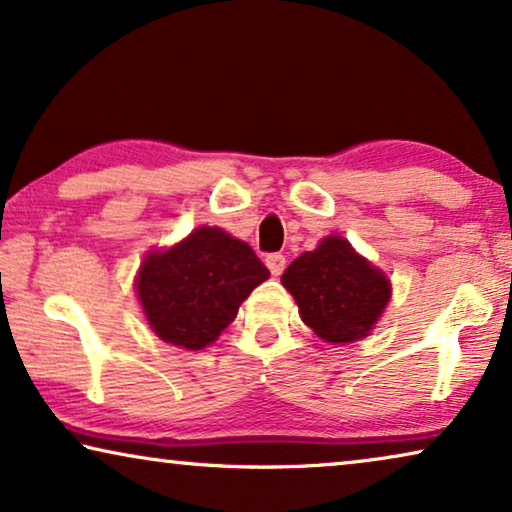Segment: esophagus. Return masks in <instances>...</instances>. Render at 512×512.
<instances>
[{
	"label": "esophagus",
	"mask_w": 512,
	"mask_h": 512,
	"mask_svg": "<svg viewBox=\"0 0 512 512\" xmlns=\"http://www.w3.org/2000/svg\"><path fill=\"white\" fill-rule=\"evenodd\" d=\"M265 265H268V270L272 272V275L279 277L286 268V258L282 254H268L265 256Z\"/></svg>",
	"instance_id": "esophagus-1"
}]
</instances>
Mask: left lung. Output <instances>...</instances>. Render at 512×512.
<instances>
[{
	"mask_svg": "<svg viewBox=\"0 0 512 512\" xmlns=\"http://www.w3.org/2000/svg\"><path fill=\"white\" fill-rule=\"evenodd\" d=\"M282 284L296 298L300 319L333 345L366 338L391 298L387 275L338 235L300 254Z\"/></svg>",
	"mask_w": 512,
	"mask_h": 512,
	"instance_id": "8db88e82",
	"label": "left lung"
}]
</instances>
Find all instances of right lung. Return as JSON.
<instances>
[{"mask_svg": "<svg viewBox=\"0 0 512 512\" xmlns=\"http://www.w3.org/2000/svg\"><path fill=\"white\" fill-rule=\"evenodd\" d=\"M268 277L270 270L247 242L202 226L170 249L149 251L135 286L158 338L202 349L219 338L242 300Z\"/></svg>", "mask_w": 512, "mask_h": 512, "instance_id": "1", "label": "right lung"}]
</instances>
